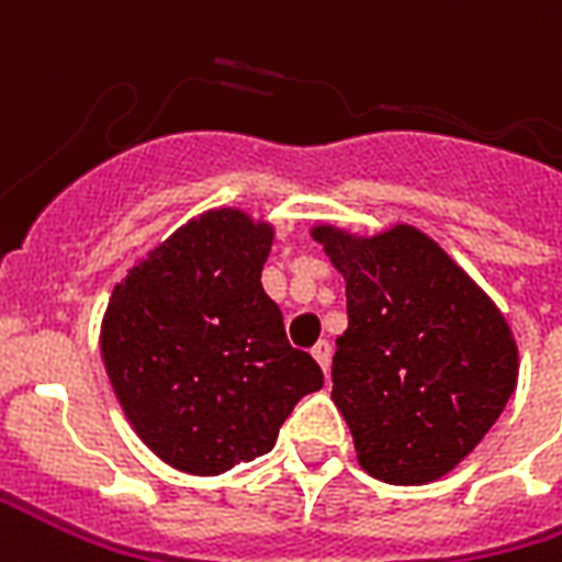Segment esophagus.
Instances as JSON below:
<instances>
[{"instance_id": "obj_1", "label": "esophagus", "mask_w": 562, "mask_h": 562, "mask_svg": "<svg viewBox=\"0 0 562 562\" xmlns=\"http://www.w3.org/2000/svg\"><path fill=\"white\" fill-rule=\"evenodd\" d=\"M312 357H315V362L324 368V374H329V357H333V350H329V341H324V338H321L318 345L312 348Z\"/></svg>"}]
</instances>
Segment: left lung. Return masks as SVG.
<instances>
[{
    "instance_id": "obj_1",
    "label": "left lung",
    "mask_w": 562,
    "mask_h": 562,
    "mask_svg": "<svg viewBox=\"0 0 562 562\" xmlns=\"http://www.w3.org/2000/svg\"><path fill=\"white\" fill-rule=\"evenodd\" d=\"M348 291L333 401L359 465L422 486L469 457L504 413L519 348L490 294L409 224L376 235L312 226Z\"/></svg>"
}]
</instances>
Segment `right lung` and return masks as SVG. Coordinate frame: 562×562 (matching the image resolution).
Returning <instances> with one entry per match:
<instances>
[{
	"label": "right lung",
	"instance_id": "add662e5",
	"mask_svg": "<svg viewBox=\"0 0 562 562\" xmlns=\"http://www.w3.org/2000/svg\"><path fill=\"white\" fill-rule=\"evenodd\" d=\"M273 226L212 209L153 247L111 291L105 374L158 460L214 477L273 448L300 397L324 385L262 289Z\"/></svg>",
	"mask_w": 562,
	"mask_h": 562
}]
</instances>
